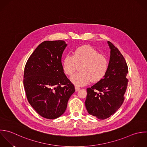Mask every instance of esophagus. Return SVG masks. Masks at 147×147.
Here are the masks:
<instances>
[{"instance_id": "1", "label": "esophagus", "mask_w": 147, "mask_h": 147, "mask_svg": "<svg viewBox=\"0 0 147 147\" xmlns=\"http://www.w3.org/2000/svg\"><path fill=\"white\" fill-rule=\"evenodd\" d=\"M75 90H76V92H78V90H80V88L77 86H75Z\"/></svg>"}]
</instances>
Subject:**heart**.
Wrapping results in <instances>:
<instances>
[{
	"label": "heart",
	"instance_id": "heart-1",
	"mask_svg": "<svg viewBox=\"0 0 147 147\" xmlns=\"http://www.w3.org/2000/svg\"><path fill=\"white\" fill-rule=\"evenodd\" d=\"M108 65L107 58L89 46L77 48L73 55H66L62 62L64 72L70 76L80 67V72L70 78L72 83L78 86L85 85L90 81H100L107 73Z\"/></svg>",
	"mask_w": 147,
	"mask_h": 147
}]
</instances>
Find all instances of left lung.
Wrapping results in <instances>:
<instances>
[{
  "label": "left lung",
  "mask_w": 147,
  "mask_h": 147,
  "mask_svg": "<svg viewBox=\"0 0 147 147\" xmlns=\"http://www.w3.org/2000/svg\"><path fill=\"white\" fill-rule=\"evenodd\" d=\"M107 43L111 54L107 73L102 80L87 89L85 102L88 112L100 120L109 117L120 108L128 82L125 58L111 42Z\"/></svg>",
  "instance_id": "1"
}]
</instances>
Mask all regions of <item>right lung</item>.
Segmentation results:
<instances>
[{"label": "right lung", "instance_id": "add662e5", "mask_svg": "<svg viewBox=\"0 0 147 147\" xmlns=\"http://www.w3.org/2000/svg\"><path fill=\"white\" fill-rule=\"evenodd\" d=\"M67 45L64 40L44 41L25 65L23 84L27 100L39 115L47 119L62 116L75 92L61 62Z\"/></svg>", "mask_w": 147, "mask_h": 147}]
</instances>
